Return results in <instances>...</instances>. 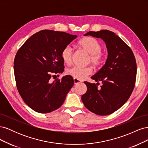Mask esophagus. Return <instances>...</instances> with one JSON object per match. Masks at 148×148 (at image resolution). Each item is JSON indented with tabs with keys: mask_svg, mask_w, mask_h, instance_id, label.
Wrapping results in <instances>:
<instances>
[{
	"mask_svg": "<svg viewBox=\"0 0 148 148\" xmlns=\"http://www.w3.org/2000/svg\"><path fill=\"white\" fill-rule=\"evenodd\" d=\"M73 80H74V83H75V84H79V83H81L82 82L81 81V80H79V79H77V78H73Z\"/></svg>",
	"mask_w": 148,
	"mask_h": 148,
	"instance_id": "obj_1",
	"label": "esophagus"
}]
</instances>
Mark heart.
<instances>
[{"label":"heart","instance_id":"obj_1","mask_svg":"<svg viewBox=\"0 0 148 148\" xmlns=\"http://www.w3.org/2000/svg\"><path fill=\"white\" fill-rule=\"evenodd\" d=\"M78 46L89 54V62L95 66H99L102 62V45L97 39L91 37H85L79 41ZM61 58L65 64H70L72 59V50L70 46L65 47L61 52ZM90 66H73L66 70V73L75 78L82 79L91 74Z\"/></svg>","mask_w":148,"mask_h":148}]
</instances>
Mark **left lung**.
I'll return each instance as SVG.
<instances>
[{
	"instance_id": "1",
	"label": "left lung",
	"mask_w": 148,
	"mask_h": 148,
	"mask_svg": "<svg viewBox=\"0 0 148 148\" xmlns=\"http://www.w3.org/2000/svg\"><path fill=\"white\" fill-rule=\"evenodd\" d=\"M89 35L105 42L108 56L104 65L91 77L97 83L84 82L87 91L82 95V100L92 112L109 115L124 105L132 95L136 77L135 57L130 47L112 31H89L84 34ZM99 81L102 85L97 88Z\"/></svg>"
}]
</instances>
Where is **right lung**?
Segmentation results:
<instances>
[{"label":"right lung","instance_id":"add662e5","mask_svg":"<svg viewBox=\"0 0 148 148\" xmlns=\"http://www.w3.org/2000/svg\"><path fill=\"white\" fill-rule=\"evenodd\" d=\"M77 37L44 29L31 36L18 51L13 63L18 91L26 104L37 112L49 113L59 109L73 86L70 75L53 82L50 79L51 73H63L61 52Z\"/></svg>","mask_w":148,"mask_h":148}]
</instances>
